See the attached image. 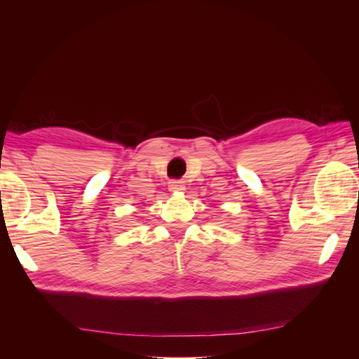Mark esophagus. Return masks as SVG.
I'll use <instances>...</instances> for the list:
<instances>
[{
    "label": "esophagus",
    "mask_w": 359,
    "mask_h": 359,
    "mask_svg": "<svg viewBox=\"0 0 359 359\" xmlns=\"http://www.w3.org/2000/svg\"><path fill=\"white\" fill-rule=\"evenodd\" d=\"M169 190L172 193H182V191H186V186H184V182H181V181H170Z\"/></svg>",
    "instance_id": "34e87169"
}]
</instances>
